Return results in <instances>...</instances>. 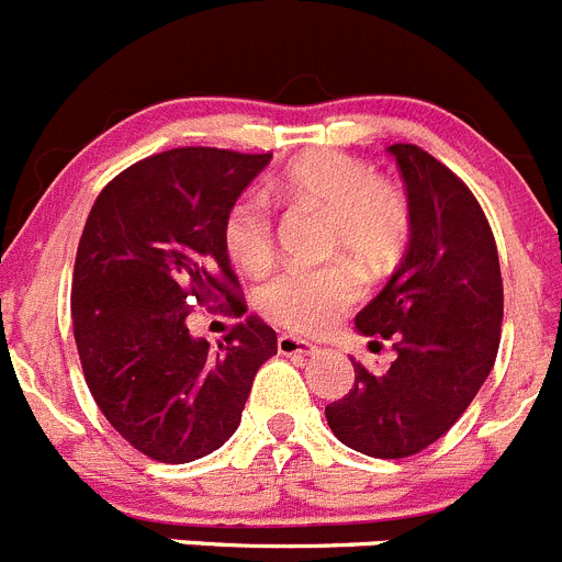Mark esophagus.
<instances>
[{"label": "esophagus", "instance_id": "esophagus-1", "mask_svg": "<svg viewBox=\"0 0 562 562\" xmlns=\"http://www.w3.org/2000/svg\"><path fill=\"white\" fill-rule=\"evenodd\" d=\"M315 351H317V346H312L310 340H301V337H292V335L278 337V355L310 357V355H315Z\"/></svg>", "mask_w": 562, "mask_h": 562}]
</instances>
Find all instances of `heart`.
<instances>
[{
    "instance_id": "obj_1",
    "label": "heart",
    "mask_w": 562,
    "mask_h": 562,
    "mask_svg": "<svg viewBox=\"0 0 562 562\" xmlns=\"http://www.w3.org/2000/svg\"><path fill=\"white\" fill-rule=\"evenodd\" d=\"M286 202L329 213V250L360 261L371 276H385L408 247L411 205L394 182L376 177L369 162L342 151L297 157L272 182ZM225 250L238 270L258 276L276 258V227L261 193L238 196L222 225ZM362 278L355 265L290 267L258 290V310L267 321L295 335H324L342 312L360 301Z\"/></svg>"
}]
</instances>
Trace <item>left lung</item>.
Segmentation results:
<instances>
[{"instance_id":"1","label":"left lung","mask_w":562,"mask_h":562,"mask_svg":"<svg viewBox=\"0 0 562 562\" xmlns=\"http://www.w3.org/2000/svg\"><path fill=\"white\" fill-rule=\"evenodd\" d=\"M408 186L411 241L389 284L355 326L396 360L326 405L331 434L357 453L405 459L453 428L495 366L504 317L498 247L473 191L414 143H394Z\"/></svg>"}]
</instances>
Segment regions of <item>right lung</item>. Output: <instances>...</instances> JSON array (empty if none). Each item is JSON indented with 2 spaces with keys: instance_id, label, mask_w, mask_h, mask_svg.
<instances>
[{
  "instance_id": "1",
  "label": "right lung",
  "mask_w": 562,
  "mask_h": 562,
  "mask_svg": "<svg viewBox=\"0 0 562 562\" xmlns=\"http://www.w3.org/2000/svg\"><path fill=\"white\" fill-rule=\"evenodd\" d=\"M270 157L207 146L151 154L98 193L83 225L72 270L83 380L109 425L162 464L222 448L252 376L278 351L256 315L216 351L188 331L193 306L247 312L222 225Z\"/></svg>"
}]
</instances>
